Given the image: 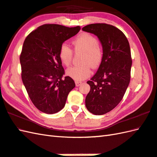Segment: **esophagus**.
<instances>
[{
  "instance_id": "esophagus-1",
  "label": "esophagus",
  "mask_w": 157,
  "mask_h": 157,
  "mask_svg": "<svg viewBox=\"0 0 157 157\" xmlns=\"http://www.w3.org/2000/svg\"><path fill=\"white\" fill-rule=\"evenodd\" d=\"M75 86H79L82 84V82H79V81H75Z\"/></svg>"
}]
</instances>
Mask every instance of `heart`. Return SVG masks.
<instances>
[{"instance_id":"obj_1","label":"heart","mask_w":157,"mask_h":157,"mask_svg":"<svg viewBox=\"0 0 157 157\" xmlns=\"http://www.w3.org/2000/svg\"><path fill=\"white\" fill-rule=\"evenodd\" d=\"M75 52L84 53L82 58L83 65L73 66L67 69L66 73L76 81H81L90 75L91 68L97 67L102 59L103 52L95 36L88 33H82L72 41ZM59 58L63 65L69 66L71 62L73 51L69 46L63 44L59 50Z\"/></svg>"}]
</instances>
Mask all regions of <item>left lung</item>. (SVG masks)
<instances>
[{
  "label": "left lung",
  "instance_id": "obj_1",
  "mask_svg": "<svg viewBox=\"0 0 157 157\" xmlns=\"http://www.w3.org/2000/svg\"><path fill=\"white\" fill-rule=\"evenodd\" d=\"M82 30L97 36L103 52L97 72L87 82L90 90L86 106L92 114L104 115L121 102L129 86L132 64L129 44L120 29L106 23H92Z\"/></svg>",
  "mask_w": 157,
  "mask_h": 157
}]
</instances>
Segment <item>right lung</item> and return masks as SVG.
Masks as SVG:
<instances>
[{
    "mask_svg": "<svg viewBox=\"0 0 157 157\" xmlns=\"http://www.w3.org/2000/svg\"><path fill=\"white\" fill-rule=\"evenodd\" d=\"M80 29L44 24L32 32L23 42L20 55L23 85L33 104L46 114L63 109L75 86L71 78H63L65 71L58 54L63 43Z\"/></svg>",
    "mask_w": 157,
    "mask_h": 157,
    "instance_id": "add662e5",
    "label": "right lung"
}]
</instances>
